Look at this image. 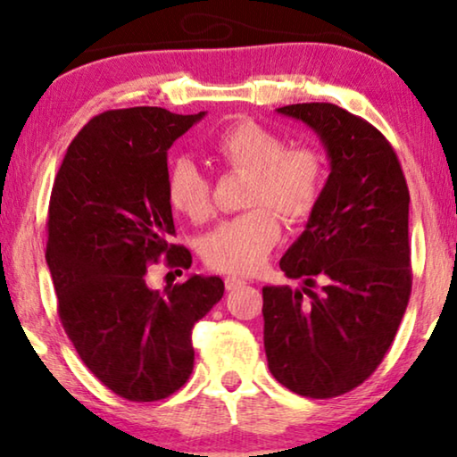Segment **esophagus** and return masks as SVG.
<instances>
[{"instance_id": "esophagus-1", "label": "esophagus", "mask_w": 457, "mask_h": 457, "mask_svg": "<svg viewBox=\"0 0 457 457\" xmlns=\"http://www.w3.org/2000/svg\"><path fill=\"white\" fill-rule=\"evenodd\" d=\"M224 285H227L228 291H237V289H241V287H245L247 280L241 278V277H235V274H233V277L224 278Z\"/></svg>"}]
</instances>
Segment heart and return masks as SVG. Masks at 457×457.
<instances>
[{
	"label": "heart",
	"instance_id": "obj_1",
	"mask_svg": "<svg viewBox=\"0 0 457 457\" xmlns=\"http://www.w3.org/2000/svg\"><path fill=\"white\" fill-rule=\"evenodd\" d=\"M210 147L227 166L252 172L247 204L258 208L227 218L205 235L204 258L220 272L252 274L280 239L278 216L270 208L287 222L305 220L320 199L327 164L316 147L289 145L278 130L252 118L218 130ZM168 199L191 220L202 222L210 216V180L191 158L170 164Z\"/></svg>",
	"mask_w": 457,
	"mask_h": 457
}]
</instances>
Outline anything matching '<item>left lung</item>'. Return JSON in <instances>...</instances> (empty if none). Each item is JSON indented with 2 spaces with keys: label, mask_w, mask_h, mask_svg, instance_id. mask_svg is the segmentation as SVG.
I'll list each match as a JSON object with an SVG mask.
<instances>
[{
  "label": "left lung",
  "mask_w": 457,
  "mask_h": 457,
  "mask_svg": "<svg viewBox=\"0 0 457 457\" xmlns=\"http://www.w3.org/2000/svg\"><path fill=\"white\" fill-rule=\"evenodd\" d=\"M314 130L328 179L280 258L289 285L264 287V349L280 385L312 399L364 383L383 361L411 291L410 193L389 141L335 104L277 108ZM323 289L311 291L313 280Z\"/></svg>",
  "instance_id": "left-lung-1"
}]
</instances>
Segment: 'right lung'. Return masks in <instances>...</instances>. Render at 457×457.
<instances>
[{
	"mask_svg": "<svg viewBox=\"0 0 457 457\" xmlns=\"http://www.w3.org/2000/svg\"><path fill=\"white\" fill-rule=\"evenodd\" d=\"M205 116L164 108L104 112L68 147L52 189L47 266L60 320L85 366L130 402L172 395L193 372V324L224 295L220 277L149 289L147 266L189 268L172 245L168 149Z\"/></svg>",
	"mask_w": 457,
	"mask_h": 457,
	"instance_id": "1",
	"label": "right lung"
}]
</instances>
